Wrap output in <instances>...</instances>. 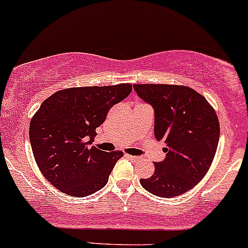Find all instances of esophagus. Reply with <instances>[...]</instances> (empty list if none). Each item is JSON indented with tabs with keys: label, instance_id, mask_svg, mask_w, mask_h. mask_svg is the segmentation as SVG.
I'll list each match as a JSON object with an SVG mask.
<instances>
[{
	"label": "esophagus",
	"instance_id": "1",
	"mask_svg": "<svg viewBox=\"0 0 248 248\" xmlns=\"http://www.w3.org/2000/svg\"><path fill=\"white\" fill-rule=\"evenodd\" d=\"M126 156L128 157L129 160H132L133 162H135V161H138L139 160V157L138 156H134V155H129V154H126Z\"/></svg>",
	"mask_w": 248,
	"mask_h": 248
}]
</instances>
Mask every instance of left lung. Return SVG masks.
I'll return each instance as SVG.
<instances>
[{"mask_svg":"<svg viewBox=\"0 0 248 248\" xmlns=\"http://www.w3.org/2000/svg\"><path fill=\"white\" fill-rule=\"evenodd\" d=\"M139 96L154 108V134L164 141L166 159L154 174L141 179L143 188L161 198L192 189L206 175L216 155L220 126L214 108L186 86L134 84Z\"/></svg>","mask_w":248,"mask_h":248,"instance_id":"1","label":"left lung"}]
</instances>
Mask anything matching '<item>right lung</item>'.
<instances>
[{
  "instance_id": "add662e5",
  "label": "right lung",
  "mask_w": 248,
  "mask_h": 248,
  "mask_svg": "<svg viewBox=\"0 0 248 248\" xmlns=\"http://www.w3.org/2000/svg\"><path fill=\"white\" fill-rule=\"evenodd\" d=\"M132 84L74 87L56 92L34 114L29 139L41 173L55 188L78 198L101 189L124 153L92 146L96 128Z\"/></svg>"
}]
</instances>
